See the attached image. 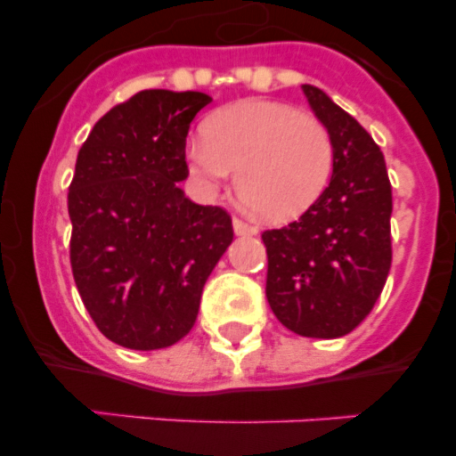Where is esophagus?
<instances>
[{
    "mask_svg": "<svg viewBox=\"0 0 456 456\" xmlns=\"http://www.w3.org/2000/svg\"><path fill=\"white\" fill-rule=\"evenodd\" d=\"M232 231H235L237 237H251L256 235V225L247 224V221H241V219H232Z\"/></svg>",
    "mask_w": 456,
    "mask_h": 456,
    "instance_id": "34e87169",
    "label": "esophagus"
}]
</instances>
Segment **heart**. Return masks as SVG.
I'll use <instances>...</instances> for the list:
<instances>
[{
  "label": "heart",
  "mask_w": 456,
  "mask_h": 456,
  "mask_svg": "<svg viewBox=\"0 0 456 456\" xmlns=\"http://www.w3.org/2000/svg\"><path fill=\"white\" fill-rule=\"evenodd\" d=\"M333 159L324 125L273 100L216 109L205 118L203 136L187 146L189 173L200 191L215 196L237 180L241 199L269 221H292L313 208L329 187Z\"/></svg>",
  "instance_id": "1"
}]
</instances>
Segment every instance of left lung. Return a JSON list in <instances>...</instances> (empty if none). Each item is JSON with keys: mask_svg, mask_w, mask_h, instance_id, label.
Instances as JSON below:
<instances>
[{"mask_svg": "<svg viewBox=\"0 0 456 456\" xmlns=\"http://www.w3.org/2000/svg\"><path fill=\"white\" fill-rule=\"evenodd\" d=\"M333 141V173L297 221L265 231L267 301L289 331L342 338L368 317L390 272L393 191L384 152L322 88L304 84Z\"/></svg>", "mask_w": 456, "mask_h": 456, "instance_id": "obj_1", "label": "left lung"}]
</instances>
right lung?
<instances>
[{"label": "right lung", "mask_w": 456, "mask_h": 456, "mask_svg": "<svg viewBox=\"0 0 456 456\" xmlns=\"http://www.w3.org/2000/svg\"><path fill=\"white\" fill-rule=\"evenodd\" d=\"M209 95L151 88L95 123L68 191L70 265L104 338L152 352L183 340L232 241L231 216L189 200L184 143Z\"/></svg>", "instance_id": "right-lung-1"}]
</instances>
